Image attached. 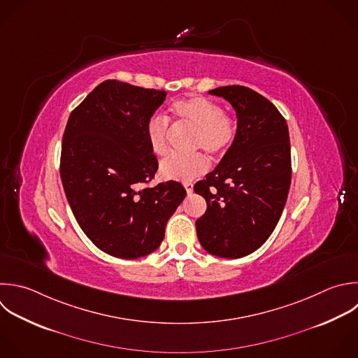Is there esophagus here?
<instances>
[{"mask_svg": "<svg viewBox=\"0 0 358 358\" xmlns=\"http://www.w3.org/2000/svg\"><path fill=\"white\" fill-rule=\"evenodd\" d=\"M183 186H185V189H186L187 193H193V183H192V182H185Z\"/></svg>", "mask_w": 358, "mask_h": 358, "instance_id": "34e87169", "label": "esophagus"}]
</instances>
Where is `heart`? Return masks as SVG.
Returning a JSON list of instances; mask_svg holds the SVG:
<instances>
[{
  "mask_svg": "<svg viewBox=\"0 0 358 358\" xmlns=\"http://www.w3.org/2000/svg\"><path fill=\"white\" fill-rule=\"evenodd\" d=\"M173 116L194 129L192 148L204 150L210 155H224L235 143L238 134L236 120L227 115L214 101L194 96L179 101L172 106ZM169 124L162 116H152L145 126V137L150 150L155 155L168 151ZM208 169V161L201 152L173 154L159 165V176L164 180L189 182Z\"/></svg>",
  "mask_w": 358,
  "mask_h": 358,
  "instance_id": "heart-1",
  "label": "heart"
}]
</instances>
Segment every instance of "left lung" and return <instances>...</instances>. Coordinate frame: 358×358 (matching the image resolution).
Returning a JSON list of instances; mask_svg holds the SVG:
<instances>
[{
  "instance_id": "1",
  "label": "left lung",
  "mask_w": 358,
  "mask_h": 358,
  "mask_svg": "<svg viewBox=\"0 0 358 358\" xmlns=\"http://www.w3.org/2000/svg\"><path fill=\"white\" fill-rule=\"evenodd\" d=\"M236 112L238 134L217 168L194 185L207 210L196 221L208 253L238 259L257 250L274 231L291 185L285 119L264 96L241 85L208 91Z\"/></svg>"
}]
</instances>
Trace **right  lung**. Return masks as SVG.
<instances>
[{
    "label": "right lung",
    "mask_w": 358,
    "mask_h": 358,
    "mask_svg": "<svg viewBox=\"0 0 358 358\" xmlns=\"http://www.w3.org/2000/svg\"><path fill=\"white\" fill-rule=\"evenodd\" d=\"M165 98V91L108 80L66 126L60 176L69 204L92 243L115 257L137 259L158 249L186 197L175 180L138 189L158 169L145 126Z\"/></svg>",
    "instance_id": "1"
}]
</instances>
